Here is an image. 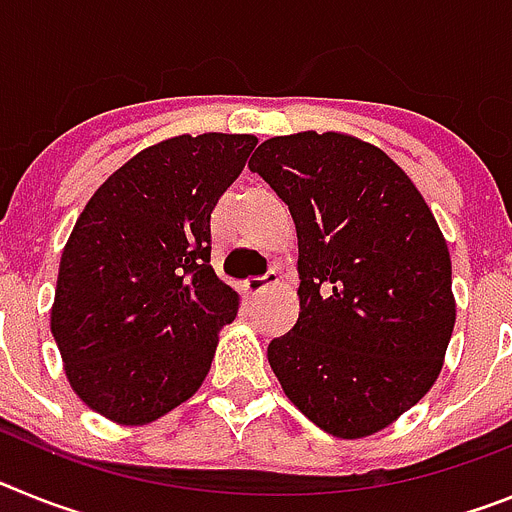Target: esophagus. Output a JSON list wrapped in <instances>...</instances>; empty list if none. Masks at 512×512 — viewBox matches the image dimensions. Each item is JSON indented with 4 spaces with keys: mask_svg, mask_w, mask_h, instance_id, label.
Returning <instances> with one entry per match:
<instances>
[{
    "mask_svg": "<svg viewBox=\"0 0 512 512\" xmlns=\"http://www.w3.org/2000/svg\"><path fill=\"white\" fill-rule=\"evenodd\" d=\"M279 284V274L277 271H266L264 277H251L243 282V292H246L248 297H256L261 295V292H266L269 287H277Z\"/></svg>",
    "mask_w": 512,
    "mask_h": 512,
    "instance_id": "obj_1",
    "label": "esophagus"
}]
</instances>
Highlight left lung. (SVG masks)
Wrapping results in <instances>:
<instances>
[{
	"instance_id": "8db88e82",
	"label": "left lung",
	"mask_w": 512,
	"mask_h": 512,
	"mask_svg": "<svg viewBox=\"0 0 512 512\" xmlns=\"http://www.w3.org/2000/svg\"><path fill=\"white\" fill-rule=\"evenodd\" d=\"M297 228L300 318L269 343L297 410L336 438L395 423L441 374L456 323L451 259L410 176L343 133L279 135L248 161Z\"/></svg>"
}]
</instances>
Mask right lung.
Returning a JSON list of instances; mask_svg holds the SVG:
<instances>
[{"label": "right lung", "instance_id": "add662e5", "mask_svg": "<svg viewBox=\"0 0 512 512\" xmlns=\"http://www.w3.org/2000/svg\"><path fill=\"white\" fill-rule=\"evenodd\" d=\"M259 140L176 135L94 192L58 266L51 333L71 390L94 413L146 425L210 372L238 292L210 266V215Z\"/></svg>", "mask_w": 512, "mask_h": 512}]
</instances>
